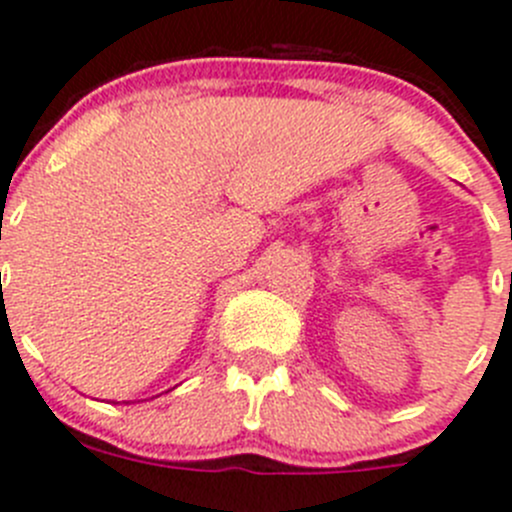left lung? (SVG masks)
I'll return each mask as SVG.
<instances>
[{
    "label": "left lung",
    "instance_id": "obj_1",
    "mask_svg": "<svg viewBox=\"0 0 512 512\" xmlns=\"http://www.w3.org/2000/svg\"><path fill=\"white\" fill-rule=\"evenodd\" d=\"M510 281H512V276H510Z\"/></svg>",
    "mask_w": 512,
    "mask_h": 512
}]
</instances>
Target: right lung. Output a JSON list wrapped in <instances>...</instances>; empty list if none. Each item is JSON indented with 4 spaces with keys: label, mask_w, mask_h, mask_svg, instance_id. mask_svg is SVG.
Wrapping results in <instances>:
<instances>
[{
    "label": "right lung",
    "mask_w": 512,
    "mask_h": 512,
    "mask_svg": "<svg viewBox=\"0 0 512 512\" xmlns=\"http://www.w3.org/2000/svg\"><path fill=\"white\" fill-rule=\"evenodd\" d=\"M124 403H126V401H124Z\"/></svg>",
    "instance_id": "1"
}]
</instances>
